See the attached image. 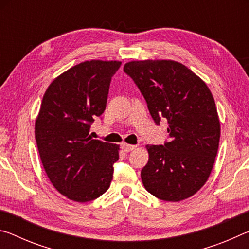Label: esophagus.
I'll use <instances>...</instances> for the list:
<instances>
[{
    "label": "esophagus",
    "instance_id": "obj_1",
    "mask_svg": "<svg viewBox=\"0 0 249 249\" xmlns=\"http://www.w3.org/2000/svg\"><path fill=\"white\" fill-rule=\"evenodd\" d=\"M136 145H129V144H126V142H123L122 144V148H123L124 151H126V153H129V151H132L133 149L136 148Z\"/></svg>",
    "mask_w": 249,
    "mask_h": 249
}]
</instances>
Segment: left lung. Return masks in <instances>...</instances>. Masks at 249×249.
Masks as SVG:
<instances>
[{"instance_id": "1", "label": "left lung", "mask_w": 249, "mask_h": 249, "mask_svg": "<svg viewBox=\"0 0 249 249\" xmlns=\"http://www.w3.org/2000/svg\"><path fill=\"white\" fill-rule=\"evenodd\" d=\"M124 71L141 90L155 123L168 122L169 142L146 146L142 184L160 200L188 199L209 179L217 154L221 126L213 95L203 80L174 60L129 61Z\"/></svg>"}]
</instances>
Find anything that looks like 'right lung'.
<instances>
[{
  "mask_svg": "<svg viewBox=\"0 0 249 249\" xmlns=\"http://www.w3.org/2000/svg\"><path fill=\"white\" fill-rule=\"evenodd\" d=\"M121 61L90 60L61 73L46 90L35 122L40 160L62 196L89 202L102 196L113 179L120 146L92 140L94 119L107 107L109 83Z\"/></svg>",
  "mask_w": 249,
  "mask_h": 249,
  "instance_id": "add662e5",
  "label": "right lung"
}]
</instances>
